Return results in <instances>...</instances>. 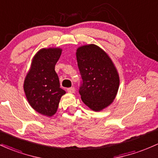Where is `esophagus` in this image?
Returning a JSON list of instances; mask_svg holds the SVG:
<instances>
[{"instance_id": "esophagus-1", "label": "esophagus", "mask_w": 158, "mask_h": 158, "mask_svg": "<svg viewBox=\"0 0 158 158\" xmlns=\"http://www.w3.org/2000/svg\"><path fill=\"white\" fill-rule=\"evenodd\" d=\"M75 88L74 87H71V88H67V91H68L69 93H75Z\"/></svg>"}]
</instances>
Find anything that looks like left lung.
I'll use <instances>...</instances> for the list:
<instances>
[{
  "instance_id": "left-lung-1",
  "label": "left lung",
  "mask_w": 158,
  "mask_h": 158,
  "mask_svg": "<svg viewBox=\"0 0 158 158\" xmlns=\"http://www.w3.org/2000/svg\"><path fill=\"white\" fill-rule=\"evenodd\" d=\"M81 81L79 92L83 103L94 111L102 110L113 101L119 86L115 66L103 50L94 44L76 52Z\"/></svg>"
}]
</instances>
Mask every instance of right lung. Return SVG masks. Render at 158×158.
Returning <instances> with one entry per match:
<instances>
[{
	"mask_svg": "<svg viewBox=\"0 0 158 158\" xmlns=\"http://www.w3.org/2000/svg\"><path fill=\"white\" fill-rule=\"evenodd\" d=\"M61 55L60 48H43L36 54L26 76L24 90L34 110L46 116L56 112L60 98L66 93L60 88L55 66Z\"/></svg>",
	"mask_w": 158,
	"mask_h": 158,
	"instance_id": "obj_1",
	"label": "right lung"
}]
</instances>
